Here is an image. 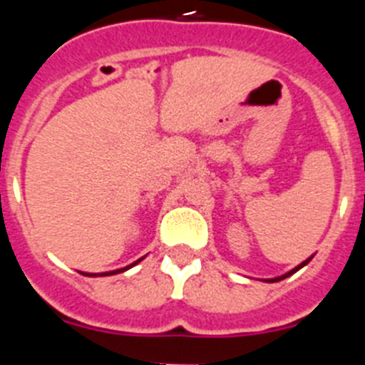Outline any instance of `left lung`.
<instances>
[{
    "label": "left lung",
    "instance_id": "1",
    "mask_svg": "<svg viewBox=\"0 0 365 365\" xmlns=\"http://www.w3.org/2000/svg\"><path fill=\"white\" fill-rule=\"evenodd\" d=\"M309 261H311V257H309V259H307V261H303L302 265H298V267H296V269H292V270H291V272H287V274H285V276H279V278H274V279H267V282H269V283H274V282H279V279H285V278H287V276H291V274H294V272H296V270H299V269H302V267H305V265H307Z\"/></svg>",
    "mask_w": 365,
    "mask_h": 365
}]
</instances>
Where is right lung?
Returning a JSON list of instances; mask_svg holds the SVG:
<instances>
[{
	"instance_id": "right-lung-1",
	"label": "right lung",
	"mask_w": 365,
	"mask_h": 365,
	"mask_svg": "<svg viewBox=\"0 0 365 365\" xmlns=\"http://www.w3.org/2000/svg\"><path fill=\"white\" fill-rule=\"evenodd\" d=\"M138 261H140V259H138ZM138 261H135L133 265H137ZM133 265H130V267H133ZM130 267H125V269H120V270H113V272H106V274H108V276H109V274H117V272H124V270H128V269H130ZM106 274H100V276H106ZM89 276H98V274H89Z\"/></svg>"
}]
</instances>
